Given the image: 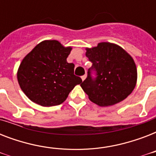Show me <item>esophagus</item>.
Returning <instances> with one entry per match:
<instances>
[{
	"instance_id": "esophagus-1",
	"label": "esophagus",
	"mask_w": 156,
	"mask_h": 156,
	"mask_svg": "<svg viewBox=\"0 0 156 156\" xmlns=\"http://www.w3.org/2000/svg\"><path fill=\"white\" fill-rule=\"evenodd\" d=\"M86 78H87V75H83V76H82V77H81V78H82V80L83 81H84L86 79Z\"/></svg>"
}]
</instances>
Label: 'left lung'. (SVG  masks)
<instances>
[{"label":"left lung","instance_id":"left-lung-1","mask_svg":"<svg viewBox=\"0 0 156 156\" xmlns=\"http://www.w3.org/2000/svg\"><path fill=\"white\" fill-rule=\"evenodd\" d=\"M86 50L92 66L81 87L90 101L99 106H109L130 95L137 83V68L132 56L120 46L108 42ZM92 71L96 72L95 78L91 75Z\"/></svg>","mask_w":156,"mask_h":156}]
</instances>
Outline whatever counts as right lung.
<instances>
[{
    "label": "right lung",
    "instance_id": "1",
    "mask_svg": "<svg viewBox=\"0 0 156 156\" xmlns=\"http://www.w3.org/2000/svg\"><path fill=\"white\" fill-rule=\"evenodd\" d=\"M71 49L57 40H44L23 58L17 73L18 82L31 101L44 107L59 105L82 83L73 73L74 65L66 61Z\"/></svg>",
    "mask_w": 156,
    "mask_h": 156
}]
</instances>
